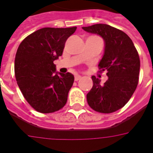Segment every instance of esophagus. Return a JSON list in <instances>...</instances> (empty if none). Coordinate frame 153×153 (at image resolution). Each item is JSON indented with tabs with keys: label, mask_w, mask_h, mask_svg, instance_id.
<instances>
[{
	"label": "esophagus",
	"mask_w": 153,
	"mask_h": 153,
	"mask_svg": "<svg viewBox=\"0 0 153 153\" xmlns=\"http://www.w3.org/2000/svg\"><path fill=\"white\" fill-rule=\"evenodd\" d=\"M81 78H82V77L80 76V75H75V77H74V80H75V81H79V79H81Z\"/></svg>",
	"instance_id": "esophagus-1"
}]
</instances>
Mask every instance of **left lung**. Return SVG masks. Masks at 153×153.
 <instances>
[{
	"mask_svg": "<svg viewBox=\"0 0 153 153\" xmlns=\"http://www.w3.org/2000/svg\"><path fill=\"white\" fill-rule=\"evenodd\" d=\"M90 33L97 34L105 43V53L99 65L100 72L107 71L108 80L92 76L93 86L87 95L89 106L101 114H110L128 102L139 82L140 61L133 42L123 30L107 24L83 27Z\"/></svg>",
	"mask_w": 153,
	"mask_h": 153,
	"instance_id": "1",
	"label": "left lung"
}]
</instances>
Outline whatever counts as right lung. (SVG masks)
<instances>
[{"instance_id": "obj_1", "label": "right lung", "mask_w": 153, "mask_h": 153, "mask_svg": "<svg viewBox=\"0 0 153 153\" xmlns=\"http://www.w3.org/2000/svg\"><path fill=\"white\" fill-rule=\"evenodd\" d=\"M76 29L41 28L19 45L14 61L17 83L26 100L37 112L54 113L66 104L74 77L69 72L55 73L53 62L62 56L65 41Z\"/></svg>"}]
</instances>
